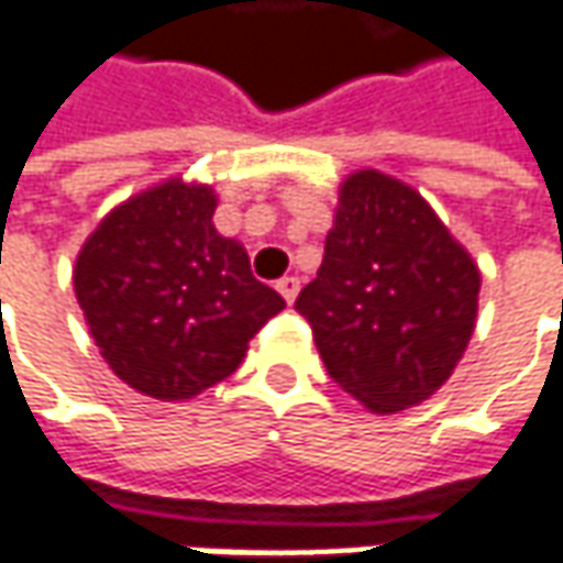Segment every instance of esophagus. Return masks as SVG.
<instances>
[{
    "instance_id": "1",
    "label": "esophagus",
    "mask_w": 563,
    "mask_h": 563,
    "mask_svg": "<svg viewBox=\"0 0 563 563\" xmlns=\"http://www.w3.org/2000/svg\"><path fill=\"white\" fill-rule=\"evenodd\" d=\"M299 277H280L277 280V289H280V296L286 301H296V296H299Z\"/></svg>"
}]
</instances>
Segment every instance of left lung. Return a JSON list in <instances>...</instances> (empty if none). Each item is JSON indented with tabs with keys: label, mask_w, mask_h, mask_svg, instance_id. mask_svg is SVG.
<instances>
[{
	"label": "left lung",
	"mask_w": 563,
	"mask_h": 563,
	"mask_svg": "<svg viewBox=\"0 0 563 563\" xmlns=\"http://www.w3.org/2000/svg\"><path fill=\"white\" fill-rule=\"evenodd\" d=\"M479 271L411 186L358 170L340 186L318 277L296 299L327 374L377 415L420 405L474 336Z\"/></svg>",
	"instance_id": "obj_1"
}]
</instances>
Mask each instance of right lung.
<instances>
[{"label":"right lung","mask_w":563,"mask_h":563,"mask_svg":"<svg viewBox=\"0 0 563 563\" xmlns=\"http://www.w3.org/2000/svg\"><path fill=\"white\" fill-rule=\"evenodd\" d=\"M214 208L211 186L174 177L108 211L77 255L89 336L143 396L180 401L227 379L286 308L252 277L243 245L214 230Z\"/></svg>","instance_id":"1"}]
</instances>
